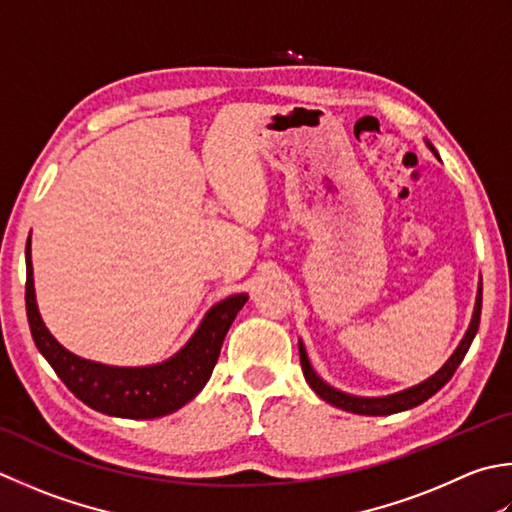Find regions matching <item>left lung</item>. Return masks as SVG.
I'll list each match as a JSON object with an SVG mask.
<instances>
[{
  "label": "left lung",
  "mask_w": 512,
  "mask_h": 512,
  "mask_svg": "<svg viewBox=\"0 0 512 512\" xmlns=\"http://www.w3.org/2000/svg\"><path fill=\"white\" fill-rule=\"evenodd\" d=\"M435 150V148H433ZM479 315H482V284H479V293H477V302H475V313H473V322H470L466 335L462 339V344L457 346L453 357L437 370V373L426 379L415 388H408L404 393L397 395H388V397H355V395H346L342 390H335L333 386H328L324 379H319L317 373L308 362V355L304 350V344H299V362H302V370L308 386L315 390V393L326 399L328 404H333L342 410H348V413H357V415H393V413H402V410L415 408L422 402H426L428 397H433L439 388L448 384V379L455 375L457 366L462 364L464 355L468 353L470 344H473V337L479 328Z\"/></svg>",
  "instance_id": "8db88e82"
}]
</instances>
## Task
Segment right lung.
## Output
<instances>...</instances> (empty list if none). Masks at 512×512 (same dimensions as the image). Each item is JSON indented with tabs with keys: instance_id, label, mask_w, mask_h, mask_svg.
I'll use <instances>...</instances> for the list:
<instances>
[{
	"instance_id": "right-lung-1",
	"label": "right lung",
	"mask_w": 512,
	"mask_h": 512,
	"mask_svg": "<svg viewBox=\"0 0 512 512\" xmlns=\"http://www.w3.org/2000/svg\"><path fill=\"white\" fill-rule=\"evenodd\" d=\"M248 295H233L208 310L190 342L168 362L146 368H117L77 357L48 333L39 317L30 262V237L26 242V315L35 346L57 377L77 399L104 415L126 419H155L175 413L190 402L213 375L224 337Z\"/></svg>"
}]
</instances>
